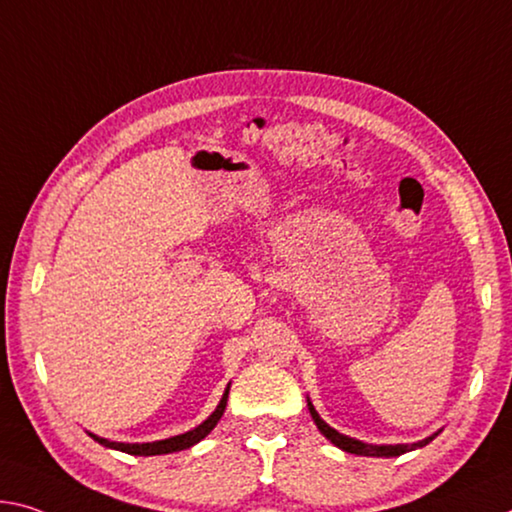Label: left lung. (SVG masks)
I'll list each match as a JSON object with an SVG mask.
<instances>
[{"label":"left lung","mask_w":512,"mask_h":512,"mask_svg":"<svg viewBox=\"0 0 512 512\" xmlns=\"http://www.w3.org/2000/svg\"><path fill=\"white\" fill-rule=\"evenodd\" d=\"M307 408H310V415H312V419H314L316 428H319V431H321L323 435H326L332 444L339 446V449L346 451V453H355V456H371V458L403 456V453H408V451L421 449V446H426L428 442H433L435 437L440 435V431H437V433H433L431 437H426V440L415 442V444H369V442L355 440V437H348V435H344V433L335 431V428H332V426H328L326 421H323V419L319 417V412L314 410V405H312L310 399H307Z\"/></svg>","instance_id":"obj_1"}]
</instances>
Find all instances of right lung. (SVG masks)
Masks as SVG:
<instances>
[{
    "mask_svg": "<svg viewBox=\"0 0 512 512\" xmlns=\"http://www.w3.org/2000/svg\"><path fill=\"white\" fill-rule=\"evenodd\" d=\"M227 394H230V385L225 387L223 392V399L221 403L216 405V410L209 415L205 421H202L200 426L193 428V431H186L182 435H175V437H168V440H157V442H143V444H125V442H111V440H104V437H97L93 433H88L93 437L95 442H100L102 446H107V449H116V451H123L129 453V456H164V453H175V451H184L189 449V446L198 444L200 440H205V437L214 431V426L218 424V419L223 417L225 412V405H227Z\"/></svg>",
    "mask_w": 512,
    "mask_h": 512,
    "instance_id": "1",
    "label": "right lung"
}]
</instances>
